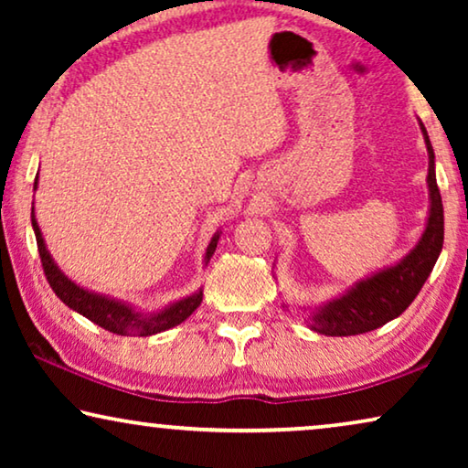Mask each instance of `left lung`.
<instances>
[{
	"mask_svg": "<svg viewBox=\"0 0 468 468\" xmlns=\"http://www.w3.org/2000/svg\"><path fill=\"white\" fill-rule=\"evenodd\" d=\"M420 130L424 133L428 151L426 183L428 196H431V208H428L421 239L394 266L356 281L338 298L311 309L306 324L313 332L325 336H354L381 328L413 303L421 285L431 277L443 249V202H441L437 175H434V151L424 123H420Z\"/></svg>",
	"mask_w": 468,
	"mask_h": 468,
	"instance_id": "left-lung-1",
	"label": "left lung"
}]
</instances>
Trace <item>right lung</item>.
I'll use <instances>...</instances> for the list:
<instances>
[{
    "instance_id": "1",
    "label": "right lung",
    "mask_w": 468,
    "mask_h": 468,
    "mask_svg": "<svg viewBox=\"0 0 468 468\" xmlns=\"http://www.w3.org/2000/svg\"><path fill=\"white\" fill-rule=\"evenodd\" d=\"M34 189H37V175H36ZM31 226H34L44 274H47L48 283L57 293V298H59L63 304H68L72 311L80 313L82 317H87L89 322L98 324L100 328L114 332V335H121V336H151V335H157V332L170 330L175 328V325L183 324L185 319H187L202 303V290H197L194 293H189V296L176 300V303H170L168 306H164V309L144 313V311H138L136 306L123 303V300L111 298L106 296V293L85 290V287L74 283V281L55 264L53 255L48 253L47 242L42 239L34 207H31ZM219 234L221 232H215V236L208 242L207 253H204V266L208 264L210 258H213L217 242H219Z\"/></svg>"
}]
</instances>
